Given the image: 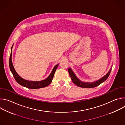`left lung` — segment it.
I'll return each mask as SVG.
<instances>
[{"label": "left lung", "instance_id": "left-lung-1", "mask_svg": "<svg viewBox=\"0 0 125 125\" xmlns=\"http://www.w3.org/2000/svg\"><path fill=\"white\" fill-rule=\"evenodd\" d=\"M111 70V68L110 69L108 73L106 75H105L104 77H103L102 78L100 79L99 80L93 83H85V82H81L76 77V76L75 75V73L73 72L72 70L70 68L68 69V72H69V75L71 78V80H72V82L74 84H75L77 86L79 87H83V88H93L99 85L100 84L104 82L107 79L110 74Z\"/></svg>", "mask_w": 125, "mask_h": 125}]
</instances>
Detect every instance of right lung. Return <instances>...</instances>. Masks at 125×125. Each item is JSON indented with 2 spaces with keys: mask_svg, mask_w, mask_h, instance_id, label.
<instances>
[{
  "mask_svg": "<svg viewBox=\"0 0 125 125\" xmlns=\"http://www.w3.org/2000/svg\"><path fill=\"white\" fill-rule=\"evenodd\" d=\"M13 45L11 47V54L9 58V67L11 72H12L15 80L16 82L20 84V85L25 86L28 88L31 89H38L40 88H42L48 86L52 82L53 76H54L55 71L59 65V64H57L53 68L52 72L50 75L45 80L41 81H30L26 80L23 78H22L17 73L12 62V49L13 47Z\"/></svg>",
  "mask_w": 125,
  "mask_h": 125,
  "instance_id": "add662e5",
  "label": "right lung"
}]
</instances>
